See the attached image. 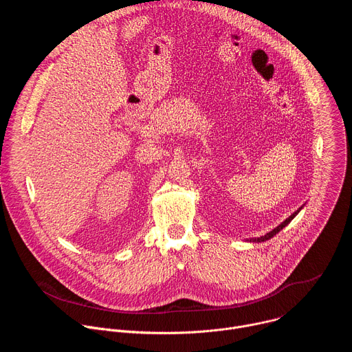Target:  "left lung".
I'll return each mask as SVG.
<instances>
[{
	"mask_svg": "<svg viewBox=\"0 0 352 352\" xmlns=\"http://www.w3.org/2000/svg\"><path fill=\"white\" fill-rule=\"evenodd\" d=\"M300 209H302V208H299V209H298L295 213H292V214H291L288 219H285V220H284V221H283L280 226H277L274 230H272V231H270V232H267L266 235H263V236H259V238H252V239H250V241H252V242H265V241H267V239L273 238V236H274L276 234H278V232H280V231H281V230H283L285 226H288V224H289V221H291V220H292V219H294V217H295V216L299 213V210H300Z\"/></svg>",
	"mask_w": 352,
	"mask_h": 352,
	"instance_id": "8db88e82",
	"label": "left lung"
}]
</instances>
